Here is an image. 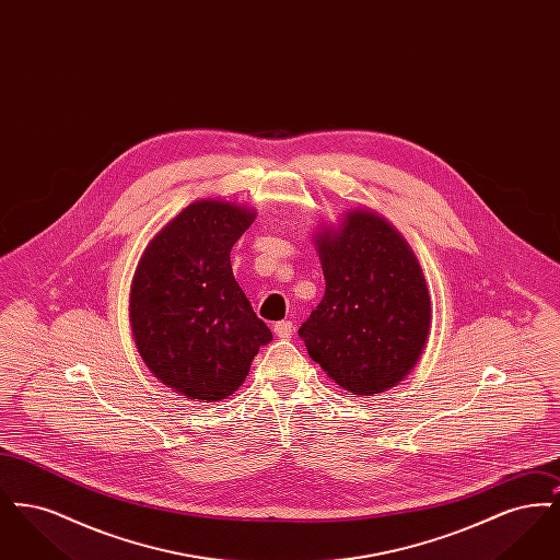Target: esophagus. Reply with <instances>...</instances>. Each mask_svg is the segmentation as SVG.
Listing matches in <instances>:
<instances>
[{
	"mask_svg": "<svg viewBox=\"0 0 560 560\" xmlns=\"http://www.w3.org/2000/svg\"><path fill=\"white\" fill-rule=\"evenodd\" d=\"M275 336H277L279 340H290L293 336L292 320H279V323H275Z\"/></svg>",
	"mask_w": 560,
	"mask_h": 560,
	"instance_id": "esophagus-1",
	"label": "esophagus"
}]
</instances>
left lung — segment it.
<instances>
[{"label": "left lung", "instance_id": "obj_1", "mask_svg": "<svg viewBox=\"0 0 560 560\" xmlns=\"http://www.w3.org/2000/svg\"><path fill=\"white\" fill-rule=\"evenodd\" d=\"M325 277L319 306L300 338L348 393L375 397L397 386L427 347L432 308L420 262L380 213L354 208L315 233Z\"/></svg>", "mask_w": 560, "mask_h": 560}]
</instances>
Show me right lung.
I'll return each mask as SVG.
<instances>
[{"instance_id":"right-lung-1","label":"right lung","mask_w":560,"mask_h":560,"mask_svg":"<svg viewBox=\"0 0 560 560\" xmlns=\"http://www.w3.org/2000/svg\"><path fill=\"white\" fill-rule=\"evenodd\" d=\"M254 218L235 201L197 199L149 241L133 272V342L149 372L183 399L231 397L272 340L231 267Z\"/></svg>"}]
</instances>
